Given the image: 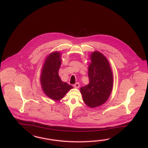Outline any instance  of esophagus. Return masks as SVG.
<instances>
[{
	"label": "esophagus",
	"mask_w": 148,
	"mask_h": 148,
	"mask_svg": "<svg viewBox=\"0 0 148 148\" xmlns=\"http://www.w3.org/2000/svg\"><path fill=\"white\" fill-rule=\"evenodd\" d=\"M73 86H74L75 88H79V86H80V84H79V83L77 82L76 84H75L73 85Z\"/></svg>",
	"instance_id": "1"
}]
</instances>
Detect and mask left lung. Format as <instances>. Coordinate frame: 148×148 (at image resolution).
Returning a JSON list of instances; mask_svg holds the SVG:
<instances>
[{
  "label": "left lung",
  "instance_id": "1",
  "mask_svg": "<svg viewBox=\"0 0 148 148\" xmlns=\"http://www.w3.org/2000/svg\"><path fill=\"white\" fill-rule=\"evenodd\" d=\"M88 67L89 83L81 88L86 105L94 108L103 105L108 99L113 89V76L110 62L101 53L91 54Z\"/></svg>",
  "mask_w": 148,
  "mask_h": 148
}]
</instances>
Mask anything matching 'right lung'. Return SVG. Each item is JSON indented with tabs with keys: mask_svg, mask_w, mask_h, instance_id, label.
Masks as SVG:
<instances>
[{
	"mask_svg": "<svg viewBox=\"0 0 148 148\" xmlns=\"http://www.w3.org/2000/svg\"><path fill=\"white\" fill-rule=\"evenodd\" d=\"M62 54L54 52L45 59L40 76V82L45 95L55 101L62 99L73 86L62 81L58 72L62 63Z\"/></svg>",
	"mask_w": 148,
	"mask_h": 148,
	"instance_id": "add662e5",
	"label": "right lung"
}]
</instances>
